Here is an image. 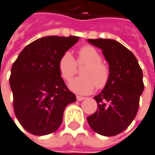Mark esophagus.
I'll return each instance as SVG.
<instances>
[{
  "mask_svg": "<svg viewBox=\"0 0 155 155\" xmlns=\"http://www.w3.org/2000/svg\"><path fill=\"white\" fill-rule=\"evenodd\" d=\"M76 99H77V101H82V100H84V99H85V97H84V96H76Z\"/></svg>",
  "mask_w": 155,
  "mask_h": 155,
  "instance_id": "1",
  "label": "esophagus"
}]
</instances>
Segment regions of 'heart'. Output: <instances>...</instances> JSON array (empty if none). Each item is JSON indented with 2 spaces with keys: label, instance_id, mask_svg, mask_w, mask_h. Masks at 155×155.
Segmentation results:
<instances>
[{
  "label": "heart",
  "instance_id": "obj_1",
  "mask_svg": "<svg viewBox=\"0 0 155 155\" xmlns=\"http://www.w3.org/2000/svg\"><path fill=\"white\" fill-rule=\"evenodd\" d=\"M76 64L85 65L81 69V75L74 80L69 87L77 94L87 95L96 88H104L109 82L110 71L107 64L102 61L100 52L91 45H84L78 51L76 62L69 51L64 52L58 63L60 76L67 82L70 81L76 73Z\"/></svg>",
  "mask_w": 155,
  "mask_h": 155
}]
</instances>
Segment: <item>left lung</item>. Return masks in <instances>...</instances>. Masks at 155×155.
<instances>
[{
  "label": "left lung",
  "mask_w": 155,
  "mask_h": 155,
  "mask_svg": "<svg viewBox=\"0 0 155 155\" xmlns=\"http://www.w3.org/2000/svg\"><path fill=\"white\" fill-rule=\"evenodd\" d=\"M103 50L110 71L109 82L94 99L97 110L87 117L91 129L103 136L124 131L136 117L144 90L143 73L132 51L113 39H87Z\"/></svg>",
  "instance_id": "1"
}]
</instances>
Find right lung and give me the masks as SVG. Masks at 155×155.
Segmentation results:
<instances>
[{"instance_id": "right-lung-1", "label": "right lung", "mask_w": 155, "mask_h": 155, "mask_svg": "<svg viewBox=\"0 0 155 155\" xmlns=\"http://www.w3.org/2000/svg\"><path fill=\"white\" fill-rule=\"evenodd\" d=\"M79 38L74 36L38 38L20 52L11 68L9 84L15 114L21 125L33 135L55 132L62 123L67 105L76 101L60 76L58 63Z\"/></svg>"}]
</instances>
